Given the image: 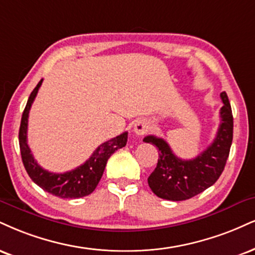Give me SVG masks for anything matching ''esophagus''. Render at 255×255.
<instances>
[{"instance_id":"1","label":"esophagus","mask_w":255,"mask_h":255,"mask_svg":"<svg viewBox=\"0 0 255 255\" xmlns=\"http://www.w3.org/2000/svg\"><path fill=\"white\" fill-rule=\"evenodd\" d=\"M133 130L136 135H145L147 131L149 130L148 122L145 121V120H141V119L136 120L135 124H134Z\"/></svg>"}]
</instances>
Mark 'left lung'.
Here are the masks:
<instances>
[{"mask_svg":"<svg viewBox=\"0 0 255 255\" xmlns=\"http://www.w3.org/2000/svg\"><path fill=\"white\" fill-rule=\"evenodd\" d=\"M223 107L220 110L221 124L216 137L205 151L191 160L173 154L161 137L146 136L143 141L157 146V167L148 177L149 188L158 197L168 201H185L203 192L215 184L223 172L233 141V114L228 96L221 93Z\"/></svg>","mask_w":255,"mask_h":255,"instance_id":"obj_1","label":"left lung"}]
</instances>
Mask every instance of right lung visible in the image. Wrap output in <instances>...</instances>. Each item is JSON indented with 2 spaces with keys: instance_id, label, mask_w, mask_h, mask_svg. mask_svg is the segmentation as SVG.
<instances>
[{
  "instance_id": "1",
  "label": "right lung",
  "mask_w": 255,
  "mask_h": 255,
  "mask_svg": "<svg viewBox=\"0 0 255 255\" xmlns=\"http://www.w3.org/2000/svg\"><path fill=\"white\" fill-rule=\"evenodd\" d=\"M42 79L29 95L26 108L22 113L20 130H19V143L21 158L23 166L30 179L36 185L45 191L50 192L53 196L60 198H81L90 195L96 189L98 182L102 178L103 171L106 168L107 161L115 151L126 146L128 139V133L125 131L121 135L110 139L95 149L91 157L81 166L75 170L67 171L64 173H52L44 170L30 153L29 146L27 143V126H28V115L33 101L38 94Z\"/></svg>"
}]
</instances>
